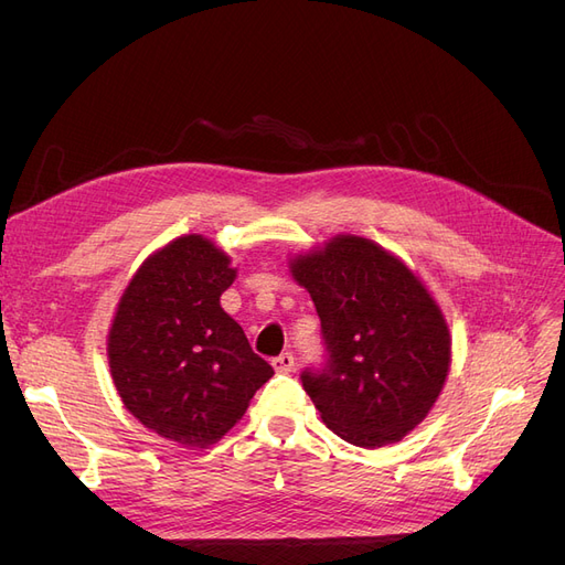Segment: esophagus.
<instances>
[{
    "instance_id": "esophagus-1",
    "label": "esophagus",
    "mask_w": 565,
    "mask_h": 565,
    "mask_svg": "<svg viewBox=\"0 0 565 565\" xmlns=\"http://www.w3.org/2000/svg\"><path fill=\"white\" fill-rule=\"evenodd\" d=\"M273 367H276V372H292L295 370V355L292 353H280L278 358H273Z\"/></svg>"
}]
</instances>
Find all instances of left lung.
Instances as JSON below:
<instances>
[{
    "instance_id": "1",
    "label": "left lung",
    "mask_w": 565,
    "mask_h": 565,
    "mask_svg": "<svg viewBox=\"0 0 565 565\" xmlns=\"http://www.w3.org/2000/svg\"><path fill=\"white\" fill-rule=\"evenodd\" d=\"M309 289L328 361L301 372L322 422L358 448L401 440L429 415L450 370L438 303L401 259L337 235L289 264Z\"/></svg>"
}]
</instances>
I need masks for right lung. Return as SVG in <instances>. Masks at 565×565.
Here are the masks:
<instances>
[{
    "label": "right lung",
    "instance_id": "right-lung-1",
    "mask_svg": "<svg viewBox=\"0 0 565 565\" xmlns=\"http://www.w3.org/2000/svg\"><path fill=\"white\" fill-rule=\"evenodd\" d=\"M233 280L224 252L183 235L148 256L117 303L108 361L119 398L146 429L181 446L226 436L273 377L221 309Z\"/></svg>",
    "mask_w": 565,
    "mask_h": 565
}]
</instances>
